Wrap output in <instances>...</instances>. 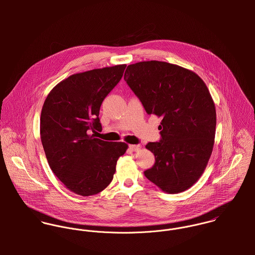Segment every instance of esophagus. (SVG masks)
I'll return each mask as SVG.
<instances>
[{"instance_id":"1","label":"esophagus","mask_w":255,"mask_h":255,"mask_svg":"<svg viewBox=\"0 0 255 255\" xmlns=\"http://www.w3.org/2000/svg\"><path fill=\"white\" fill-rule=\"evenodd\" d=\"M141 148L140 144H134V145H129V149L132 151H139Z\"/></svg>"}]
</instances>
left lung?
<instances>
[{"instance_id": "8db88e82", "label": "left lung", "mask_w": 255, "mask_h": 255, "mask_svg": "<svg viewBox=\"0 0 255 255\" xmlns=\"http://www.w3.org/2000/svg\"><path fill=\"white\" fill-rule=\"evenodd\" d=\"M125 80L146 113L162 118L160 141L146 148L155 164L144 176L168 193L192 186L211 156L216 110L204 81L193 72L159 61L128 66Z\"/></svg>"}]
</instances>
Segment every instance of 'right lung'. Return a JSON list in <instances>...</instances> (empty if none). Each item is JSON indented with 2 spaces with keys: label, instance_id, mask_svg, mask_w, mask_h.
<instances>
[{
  "label": "right lung",
  "instance_id": "1",
  "mask_svg": "<svg viewBox=\"0 0 255 255\" xmlns=\"http://www.w3.org/2000/svg\"><path fill=\"white\" fill-rule=\"evenodd\" d=\"M127 65L75 73L48 94L40 117V135L49 166L78 195L101 192L112 182L125 142L96 138L103 100L121 80Z\"/></svg>",
  "mask_w": 255,
  "mask_h": 255
}]
</instances>
